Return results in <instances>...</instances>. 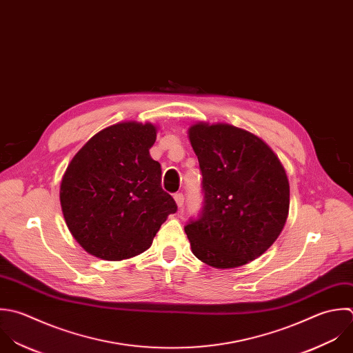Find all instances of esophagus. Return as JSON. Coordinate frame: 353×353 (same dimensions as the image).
<instances>
[{"mask_svg":"<svg viewBox=\"0 0 353 353\" xmlns=\"http://www.w3.org/2000/svg\"><path fill=\"white\" fill-rule=\"evenodd\" d=\"M174 201H176V203H177L179 208H183V206H184V195H183V192L174 194Z\"/></svg>","mask_w":353,"mask_h":353,"instance_id":"1","label":"esophagus"}]
</instances>
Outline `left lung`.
<instances>
[{
	"mask_svg": "<svg viewBox=\"0 0 353 353\" xmlns=\"http://www.w3.org/2000/svg\"><path fill=\"white\" fill-rule=\"evenodd\" d=\"M190 141L202 173V209L184 227L192 253L214 268L256 260L281 235L290 205L274 151L239 128L196 123Z\"/></svg>",
	"mask_w": 353,
	"mask_h": 353,
	"instance_id": "1",
	"label": "left lung"
}]
</instances>
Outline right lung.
<instances>
[{
  "label": "right lung",
  "mask_w": 353,
  "mask_h": 353,
  "mask_svg": "<svg viewBox=\"0 0 353 353\" xmlns=\"http://www.w3.org/2000/svg\"><path fill=\"white\" fill-rule=\"evenodd\" d=\"M155 139L151 123H117L94 134L68 165L61 210L88 253L108 261L134 257L177 212L173 196L162 190L161 165L148 152Z\"/></svg>",
  "instance_id": "obj_1"
}]
</instances>
